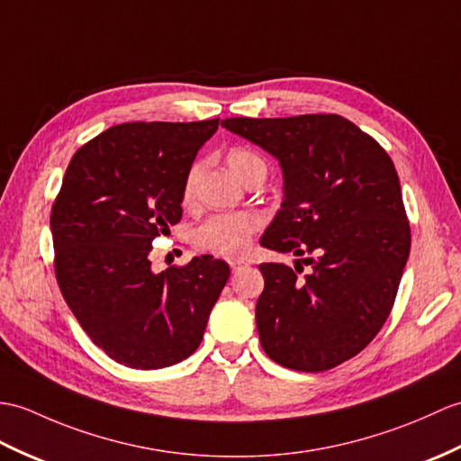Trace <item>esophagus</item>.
Segmentation results:
<instances>
[{"label": "esophagus", "mask_w": 461, "mask_h": 461, "mask_svg": "<svg viewBox=\"0 0 461 461\" xmlns=\"http://www.w3.org/2000/svg\"><path fill=\"white\" fill-rule=\"evenodd\" d=\"M228 263H230V267H231V271H240V269H241V267H245V265H248V263H245V261H241V259H230Z\"/></svg>", "instance_id": "34e87169"}]
</instances>
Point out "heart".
<instances>
[{"instance_id":"obj_1","label":"heart","mask_w":461,"mask_h":461,"mask_svg":"<svg viewBox=\"0 0 461 461\" xmlns=\"http://www.w3.org/2000/svg\"><path fill=\"white\" fill-rule=\"evenodd\" d=\"M226 163L231 168V173L245 180L255 168H265L263 158L255 155L249 149L235 147L226 155ZM200 165H192L185 178V188L182 196L190 200L194 194V185L198 176ZM261 226V218L255 212H235V213H216L204 220L200 226L192 231V241L200 249H206L218 255H240L251 241L255 231Z\"/></svg>"}]
</instances>
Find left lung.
<instances>
[{
  "instance_id": "8db88e82",
  "label": "left lung",
  "mask_w": 461,
  "mask_h": 461,
  "mask_svg": "<svg viewBox=\"0 0 461 461\" xmlns=\"http://www.w3.org/2000/svg\"><path fill=\"white\" fill-rule=\"evenodd\" d=\"M221 127L259 145L283 170V204L261 245L298 259L294 269L259 265L261 346L288 369L336 367L377 336L409 259L411 228L393 160L336 113L230 117ZM301 262L311 267L304 277Z\"/></svg>"
}]
</instances>
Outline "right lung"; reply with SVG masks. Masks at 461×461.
<instances>
[{
  "instance_id": "1",
  "label": "right lung",
  "mask_w": 461,
  "mask_h": 461,
  "mask_svg": "<svg viewBox=\"0 0 461 461\" xmlns=\"http://www.w3.org/2000/svg\"><path fill=\"white\" fill-rule=\"evenodd\" d=\"M220 120L110 127L74 153L50 212L60 293L82 330L131 369L200 346L230 267L208 255L153 273L149 251L182 218V188Z\"/></svg>"
}]
</instances>
